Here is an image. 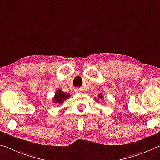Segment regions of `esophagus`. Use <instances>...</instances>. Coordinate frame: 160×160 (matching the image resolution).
Here are the masks:
<instances>
[{"mask_svg":"<svg viewBox=\"0 0 160 160\" xmlns=\"http://www.w3.org/2000/svg\"><path fill=\"white\" fill-rule=\"evenodd\" d=\"M76 91H77V92H80V89H76Z\"/></svg>","mask_w":160,"mask_h":160,"instance_id":"1","label":"esophagus"}]
</instances>
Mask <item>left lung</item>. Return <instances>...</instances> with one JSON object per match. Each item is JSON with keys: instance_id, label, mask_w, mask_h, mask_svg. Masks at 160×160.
Listing matches in <instances>:
<instances>
[{"instance_id": "8db88e82", "label": "left lung", "mask_w": 160, "mask_h": 160, "mask_svg": "<svg viewBox=\"0 0 160 160\" xmlns=\"http://www.w3.org/2000/svg\"><path fill=\"white\" fill-rule=\"evenodd\" d=\"M102 98H103V96H102V95H101V94H100V95H99V98H100V99H102ZM97 100L98 101V99H97Z\"/></svg>"}]
</instances>
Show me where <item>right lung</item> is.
<instances>
[{"mask_svg": "<svg viewBox=\"0 0 160 160\" xmlns=\"http://www.w3.org/2000/svg\"><path fill=\"white\" fill-rule=\"evenodd\" d=\"M70 97V94L62 92L61 90H57L56 93H55L54 98H53L52 102L58 104V105H60Z\"/></svg>", "mask_w": 160, "mask_h": 160, "instance_id": "add662e5", "label": "right lung"}]
</instances>
